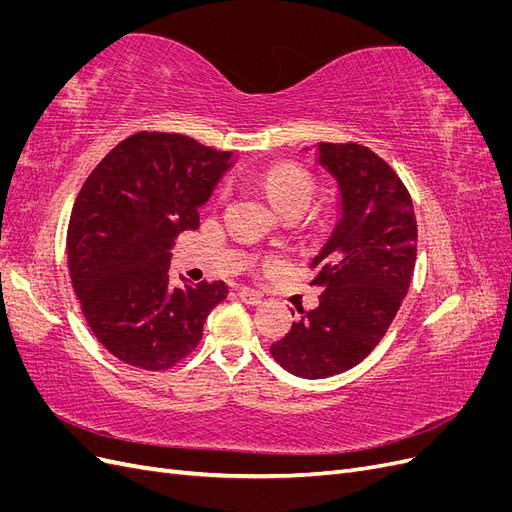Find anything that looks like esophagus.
I'll return each mask as SVG.
<instances>
[{
  "label": "esophagus",
  "instance_id": "1",
  "mask_svg": "<svg viewBox=\"0 0 512 512\" xmlns=\"http://www.w3.org/2000/svg\"><path fill=\"white\" fill-rule=\"evenodd\" d=\"M239 299H241L243 303H247V305H258V303L262 301L260 294H258L256 290H252V288H241V290H239Z\"/></svg>",
  "mask_w": 512,
  "mask_h": 512
}]
</instances>
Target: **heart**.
Segmentation results:
<instances>
[{"mask_svg": "<svg viewBox=\"0 0 512 512\" xmlns=\"http://www.w3.org/2000/svg\"><path fill=\"white\" fill-rule=\"evenodd\" d=\"M258 188L265 192L271 207L282 215H301L314 198V179L305 168L282 162L269 166L256 177Z\"/></svg>", "mask_w": 512, "mask_h": 512, "instance_id": "heart-1", "label": "heart"}]
</instances>
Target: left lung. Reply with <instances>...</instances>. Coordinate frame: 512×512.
Wrapping results in <instances>:
<instances>
[{"mask_svg": "<svg viewBox=\"0 0 512 512\" xmlns=\"http://www.w3.org/2000/svg\"><path fill=\"white\" fill-rule=\"evenodd\" d=\"M335 177L339 222L312 260L320 305L292 322L271 356L290 374L318 380L359 365L389 331L410 288L416 218L395 170L359 143H318Z\"/></svg>", "mask_w": 512, "mask_h": 512, "instance_id": "obj_1", "label": "left lung"}]
</instances>
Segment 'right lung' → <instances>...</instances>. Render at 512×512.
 Here are the masks:
<instances>
[{
    "mask_svg": "<svg viewBox=\"0 0 512 512\" xmlns=\"http://www.w3.org/2000/svg\"><path fill=\"white\" fill-rule=\"evenodd\" d=\"M232 164L183 134L136 132L91 170L68 224V269L83 316L119 361L160 371L203 337L224 282L173 288L170 247L196 230L198 209Z\"/></svg>",
    "mask_w": 512,
    "mask_h": 512,
    "instance_id": "1",
    "label": "right lung"
}]
</instances>
